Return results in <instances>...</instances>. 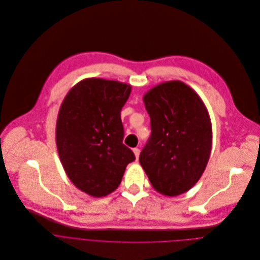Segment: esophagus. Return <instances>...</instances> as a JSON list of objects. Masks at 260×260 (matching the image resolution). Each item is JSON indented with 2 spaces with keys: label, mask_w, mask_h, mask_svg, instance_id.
I'll return each mask as SVG.
<instances>
[{
  "label": "esophagus",
  "mask_w": 260,
  "mask_h": 260,
  "mask_svg": "<svg viewBox=\"0 0 260 260\" xmlns=\"http://www.w3.org/2000/svg\"><path fill=\"white\" fill-rule=\"evenodd\" d=\"M133 152L135 153L136 158L139 159V156H140V149H139V148H134V149H133Z\"/></svg>",
  "instance_id": "esophagus-1"
}]
</instances>
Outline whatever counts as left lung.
<instances>
[{
    "mask_svg": "<svg viewBox=\"0 0 260 260\" xmlns=\"http://www.w3.org/2000/svg\"><path fill=\"white\" fill-rule=\"evenodd\" d=\"M143 100L151 136L140 163L157 192L181 195L199 181L210 156L212 128L207 109L190 86L179 80L156 85Z\"/></svg>",
    "mask_w": 260,
    "mask_h": 260,
    "instance_id": "obj_1",
    "label": "left lung"
}]
</instances>
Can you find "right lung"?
<instances>
[{
	"mask_svg": "<svg viewBox=\"0 0 260 260\" xmlns=\"http://www.w3.org/2000/svg\"><path fill=\"white\" fill-rule=\"evenodd\" d=\"M132 88L101 78L84 79L69 91L59 110L56 143L72 184L93 197L117 189L136 157L122 141L120 112Z\"/></svg>",
	"mask_w": 260,
	"mask_h": 260,
	"instance_id": "right-lung-1",
	"label": "right lung"
}]
</instances>
